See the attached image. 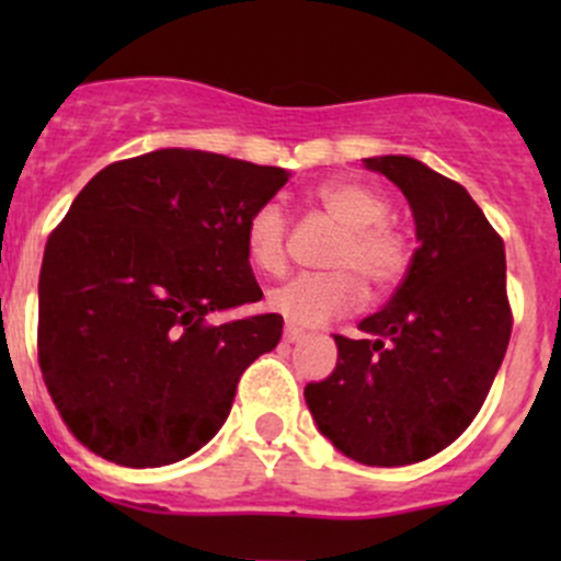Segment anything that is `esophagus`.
<instances>
[{
	"label": "esophagus",
	"instance_id": "obj_1",
	"mask_svg": "<svg viewBox=\"0 0 561 561\" xmlns=\"http://www.w3.org/2000/svg\"><path fill=\"white\" fill-rule=\"evenodd\" d=\"M304 339V331L298 325H285V342H301Z\"/></svg>",
	"mask_w": 561,
	"mask_h": 561
}]
</instances>
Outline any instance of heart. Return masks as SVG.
<instances>
[{"instance_id": "heart-1", "label": "heart", "mask_w": 561, "mask_h": 561, "mask_svg": "<svg viewBox=\"0 0 561 561\" xmlns=\"http://www.w3.org/2000/svg\"><path fill=\"white\" fill-rule=\"evenodd\" d=\"M342 228L325 274H298L268 293V307L298 325H314L331 317L355 312L364 304L366 287L388 293L404 279L412 249L407 236L388 219L386 197L369 184L355 179H328L307 192ZM287 217L276 203H263L247 219V254L260 271L285 268L287 260Z\"/></svg>"}]
</instances>
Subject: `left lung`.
I'll list each match as a JSON object with an SVG mask.
<instances>
[{"mask_svg":"<svg viewBox=\"0 0 561 561\" xmlns=\"http://www.w3.org/2000/svg\"><path fill=\"white\" fill-rule=\"evenodd\" d=\"M410 201L421 247L366 339L333 336L336 369L304 388L320 432L369 467L456 443L489 396L513 331L505 244L469 192L412 157L366 160Z\"/></svg>","mask_w":561,"mask_h":561,"instance_id":"1","label":"left lung"}]
</instances>
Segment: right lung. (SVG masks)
<instances>
[{"instance_id":"right-lung-1","label":"right lung","mask_w":561,"mask_h":561,"mask_svg":"<svg viewBox=\"0 0 561 561\" xmlns=\"http://www.w3.org/2000/svg\"><path fill=\"white\" fill-rule=\"evenodd\" d=\"M285 181L282 168L160 149L78 192L45 244L37 360L83 448L162 467L219 432L247 366L279 344L282 317H206L263 298L244 230Z\"/></svg>"}]
</instances>
